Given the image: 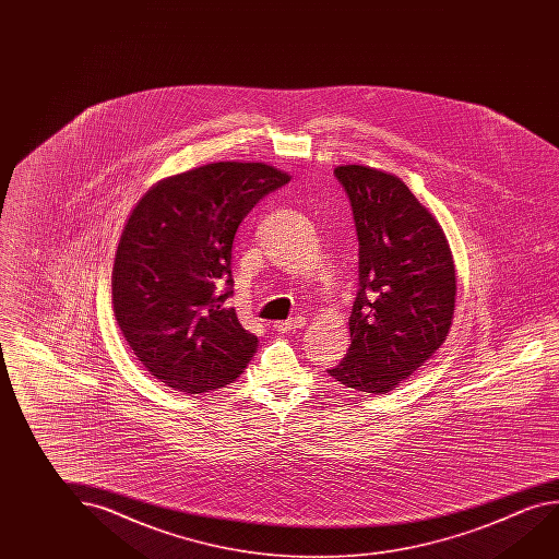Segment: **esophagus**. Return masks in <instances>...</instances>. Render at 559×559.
Listing matches in <instances>:
<instances>
[{"instance_id": "esophagus-1", "label": "esophagus", "mask_w": 559, "mask_h": 559, "mask_svg": "<svg viewBox=\"0 0 559 559\" xmlns=\"http://www.w3.org/2000/svg\"><path fill=\"white\" fill-rule=\"evenodd\" d=\"M304 325H306V318L296 316L293 320L276 321L275 330L278 331V333H290V331L294 330H302Z\"/></svg>"}]
</instances>
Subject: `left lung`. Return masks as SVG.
<instances>
[{
    "label": "left lung",
    "mask_w": 559,
    "mask_h": 559,
    "mask_svg": "<svg viewBox=\"0 0 559 559\" xmlns=\"http://www.w3.org/2000/svg\"><path fill=\"white\" fill-rule=\"evenodd\" d=\"M357 224V300L350 347L328 370L338 384L388 394L449 337L456 266L439 221L400 177L370 165H338Z\"/></svg>",
    "instance_id": "obj_1"
}]
</instances>
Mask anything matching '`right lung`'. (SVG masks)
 I'll return each mask as SVG.
<instances>
[{"label": "right lung", "instance_id": "1", "mask_svg": "<svg viewBox=\"0 0 559 559\" xmlns=\"http://www.w3.org/2000/svg\"><path fill=\"white\" fill-rule=\"evenodd\" d=\"M288 181L273 165L216 162L157 181L130 212L110 276L112 311L159 382L202 394L248 367L259 338L226 306L231 246L257 202Z\"/></svg>", "mask_w": 559, "mask_h": 559}]
</instances>
